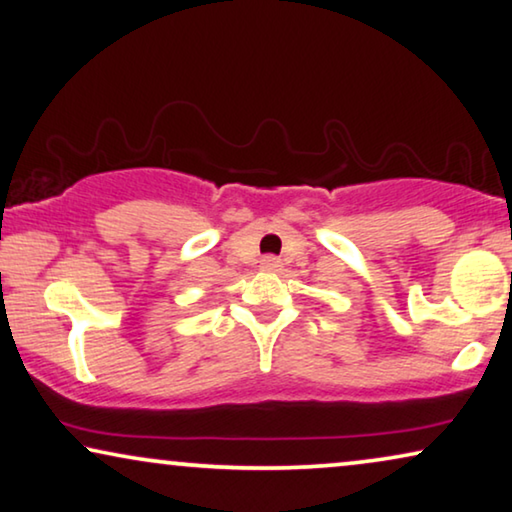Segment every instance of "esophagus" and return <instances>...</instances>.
Returning <instances> with one entry per match:
<instances>
[{"mask_svg":"<svg viewBox=\"0 0 512 512\" xmlns=\"http://www.w3.org/2000/svg\"><path fill=\"white\" fill-rule=\"evenodd\" d=\"M262 271H269V273H276L278 269H280V259L278 257H273V255H266L264 259H262Z\"/></svg>","mask_w":512,"mask_h":512,"instance_id":"34e87169","label":"esophagus"}]
</instances>
